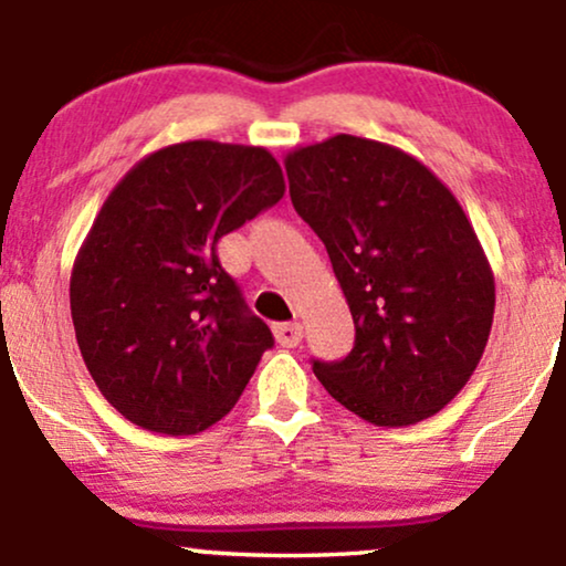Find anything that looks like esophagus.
Returning <instances> with one entry per match:
<instances>
[{"label": "esophagus", "mask_w": 566, "mask_h": 566, "mask_svg": "<svg viewBox=\"0 0 566 566\" xmlns=\"http://www.w3.org/2000/svg\"><path fill=\"white\" fill-rule=\"evenodd\" d=\"M274 335H276L279 346H284V348H295V346H301V340H303V324H301V322H284V324H276V327H274Z\"/></svg>", "instance_id": "obj_1"}]
</instances>
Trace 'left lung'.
I'll return each instance as SVG.
<instances>
[{
	"label": "left lung",
	"instance_id": "left-lung-1",
	"mask_svg": "<svg viewBox=\"0 0 566 566\" xmlns=\"http://www.w3.org/2000/svg\"><path fill=\"white\" fill-rule=\"evenodd\" d=\"M284 167L356 327L350 354L314 361L316 378L373 426L437 415L476 369L495 314V276L460 201L423 161L356 135L295 148Z\"/></svg>",
	"mask_w": 566,
	"mask_h": 566
}]
</instances>
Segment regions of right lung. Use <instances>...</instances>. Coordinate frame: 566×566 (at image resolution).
<instances>
[{
	"label": "right lung",
	"mask_w": 566,
	"mask_h": 566,
	"mask_svg": "<svg viewBox=\"0 0 566 566\" xmlns=\"http://www.w3.org/2000/svg\"><path fill=\"white\" fill-rule=\"evenodd\" d=\"M282 197L265 148L186 140L143 157L103 201L71 271V319L129 423L188 437L237 405L274 337L216 247Z\"/></svg>",
	"instance_id": "right-lung-1"
}]
</instances>
